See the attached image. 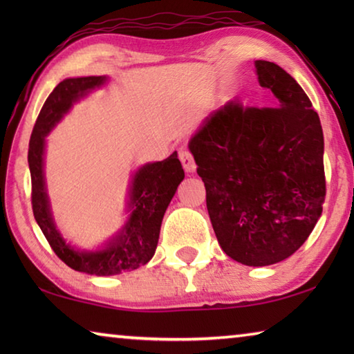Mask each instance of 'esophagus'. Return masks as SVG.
Listing matches in <instances>:
<instances>
[{"label":"esophagus","instance_id":"1","mask_svg":"<svg viewBox=\"0 0 354 354\" xmlns=\"http://www.w3.org/2000/svg\"><path fill=\"white\" fill-rule=\"evenodd\" d=\"M179 160H181V164L184 167V170L187 173H194L196 165H195V160H194V156L190 154L189 149H181L179 151Z\"/></svg>","mask_w":354,"mask_h":354}]
</instances>
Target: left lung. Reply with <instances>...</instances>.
<instances>
[{
    "mask_svg": "<svg viewBox=\"0 0 354 354\" xmlns=\"http://www.w3.org/2000/svg\"><path fill=\"white\" fill-rule=\"evenodd\" d=\"M272 107L227 101L189 142L221 250L250 267L287 259L306 242L326 195L319 113L279 65L256 61Z\"/></svg>",
    "mask_w": 354,
    "mask_h": 354,
    "instance_id": "obj_1",
    "label": "left lung"
}]
</instances>
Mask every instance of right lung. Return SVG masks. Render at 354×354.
<instances>
[{"mask_svg": "<svg viewBox=\"0 0 354 354\" xmlns=\"http://www.w3.org/2000/svg\"><path fill=\"white\" fill-rule=\"evenodd\" d=\"M106 76L68 77L59 82L34 124L29 140L28 164L32 183V212L48 243L61 261L76 272L111 277L131 272L151 259L158 247L164 214L184 179L183 165L175 151L160 162L140 167L129 185V217L115 236L100 250H80L65 242L53 220L45 184V137L61 122L73 103L93 88L104 86Z\"/></svg>", "mask_w": 354, "mask_h": 354, "instance_id": "add662e5", "label": "right lung"}]
</instances>
